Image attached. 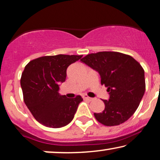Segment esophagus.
<instances>
[{"instance_id": "obj_1", "label": "esophagus", "mask_w": 160, "mask_h": 160, "mask_svg": "<svg viewBox=\"0 0 160 160\" xmlns=\"http://www.w3.org/2000/svg\"><path fill=\"white\" fill-rule=\"evenodd\" d=\"M82 98L84 99V100H88V101H92L93 98H90V97H89V96H88V95H82Z\"/></svg>"}]
</instances>
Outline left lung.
<instances>
[{
    "mask_svg": "<svg viewBox=\"0 0 160 160\" xmlns=\"http://www.w3.org/2000/svg\"><path fill=\"white\" fill-rule=\"evenodd\" d=\"M81 61L97 70L101 84L109 92V101L103 100L104 110L94 113L95 119L107 126H118L135 112L146 90L144 70L129 55L115 51L90 53Z\"/></svg>",
    "mask_w": 160,
    "mask_h": 160,
    "instance_id": "left-lung-1",
    "label": "left lung"
}]
</instances>
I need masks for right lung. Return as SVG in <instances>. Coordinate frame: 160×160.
<instances>
[{"instance_id":"obj_1","label":"right lung","mask_w":160,"mask_h":160,"mask_svg":"<svg viewBox=\"0 0 160 160\" xmlns=\"http://www.w3.org/2000/svg\"><path fill=\"white\" fill-rule=\"evenodd\" d=\"M82 55L45 56L30 61L20 78L23 101L34 118L43 126L61 128L73 119L83 98L60 95L59 82H64L67 68Z\"/></svg>"}]
</instances>
